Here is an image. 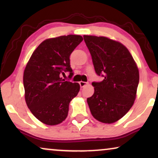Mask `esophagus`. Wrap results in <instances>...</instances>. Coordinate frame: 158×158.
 Returning a JSON list of instances; mask_svg holds the SVG:
<instances>
[{"instance_id": "1", "label": "esophagus", "mask_w": 158, "mask_h": 158, "mask_svg": "<svg viewBox=\"0 0 158 158\" xmlns=\"http://www.w3.org/2000/svg\"><path fill=\"white\" fill-rule=\"evenodd\" d=\"M79 84H80V85H81V87L83 88V87H84V86H85V85H87L88 83H87V82L81 81V82H79Z\"/></svg>"}]
</instances>
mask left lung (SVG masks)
Returning a JSON list of instances; mask_svg holds the SVG:
<instances>
[{
  "mask_svg": "<svg viewBox=\"0 0 158 158\" xmlns=\"http://www.w3.org/2000/svg\"><path fill=\"white\" fill-rule=\"evenodd\" d=\"M95 71L103 77L93 82L94 94L87 98L93 116L111 124L122 118L135 102L139 70L128 49L120 42L104 36H83Z\"/></svg>",
  "mask_w": 158,
  "mask_h": 158,
  "instance_id": "8db88e82",
  "label": "left lung"
}]
</instances>
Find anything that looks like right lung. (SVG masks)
Here are the masks:
<instances>
[{"label": "right lung", "instance_id": "1", "mask_svg": "<svg viewBox=\"0 0 158 158\" xmlns=\"http://www.w3.org/2000/svg\"><path fill=\"white\" fill-rule=\"evenodd\" d=\"M83 40L80 35L48 39L32 54L23 73L27 106L35 117L47 125H57L68 116L69 104L80 90L77 83L65 81L62 75L73 72L70 56Z\"/></svg>", "mask_w": 158, "mask_h": 158}]
</instances>
